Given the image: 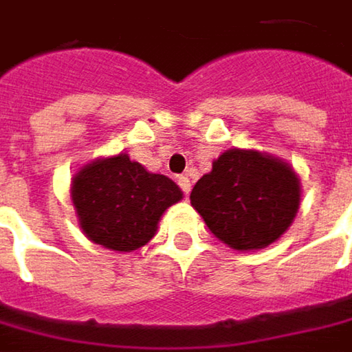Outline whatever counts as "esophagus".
I'll return each mask as SVG.
<instances>
[{"label": "esophagus", "instance_id": "esophagus-1", "mask_svg": "<svg viewBox=\"0 0 352 352\" xmlns=\"http://www.w3.org/2000/svg\"><path fill=\"white\" fill-rule=\"evenodd\" d=\"M178 184H180V188H182V192H184V194H190L192 182H190L188 176H180V178H178Z\"/></svg>", "mask_w": 352, "mask_h": 352}]
</instances>
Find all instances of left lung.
Instances as JSON below:
<instances>
[{
  "instance_id": "left-lung-1",
  "label": "left lung",
  "mask_w": 352,
  "mask_h": 352,
  "mask_svg": "<svg viewBox=\"0 0 352 352\" xmlns=\"http://www.w3.org/2000/svg\"><path fill=\"white\" fill-rule=\"evenodd\" d=\"M300 178L283 158L230 148L196 182L190 204L216 239L252 252L289 230L300 208Z\"/></svg>"
}]
</instances>
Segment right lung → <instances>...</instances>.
I'll return each mask as SVG.
<instances>
[{
	"mask_svg": "<svg viewBox=\"0 0 352 352\" xmlns=\"http://www.w3.org/2000/svg\"><path fill=\"white\" fill-rule=\"evenodd\" d=\"M69 196L86 239L132 252L154 239L162 214L184 194L168 176L148 172L120 152L84 164L72 178Z\"/></svg>",
	"mask_w": 352,
	"mask_h": 352,
	"instance_id": "add662e5",
	"label": "right lung"
}]
</instances>
